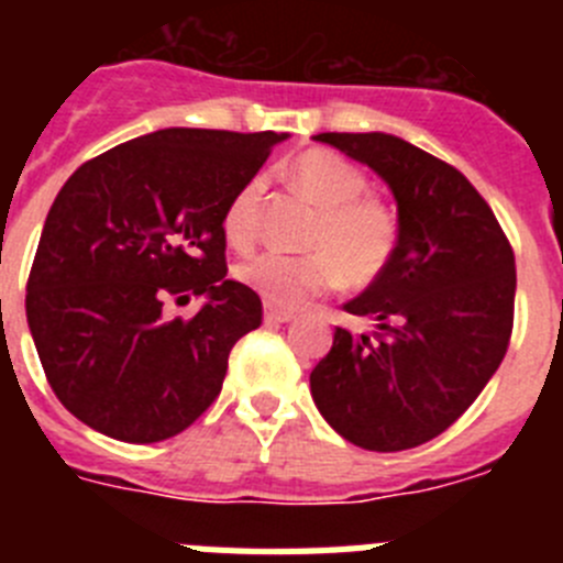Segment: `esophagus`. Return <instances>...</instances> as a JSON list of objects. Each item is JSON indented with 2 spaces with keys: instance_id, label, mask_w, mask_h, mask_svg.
<instances>
[{
  "instance_id": "1",
  "label": "esophagus",
  "mask_w": 563,
  "mask_h": 563,
  "mask_svg": "<svg viewBox=\"0 0 563 563\" xmlns=\"http://www.w3.org/2000/svg\"><path fill=\"white\" fill-rule=\"evenodd\" d=\"M292 318H296V312L278 310V307H273V305L265 307V321H267V324H287V321H292Z\"/></svg>"
}]
</instances>
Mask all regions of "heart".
Wrapping results in <instances>:
<instances>
[{
	"label": "heart",
	"mask_w": 563,
	"mask_h": 563,
	"mask_svg": "<svg viewBox=\"0 0 563 563\" xmlns=\"http://www.w3.org/2000/svg\"><path fill=\"white\" fill-rule=\"evenodd\" d=\"M298 188L321 208V220L307 239V256L258 253L236 267V278L273 307L307 305L346 278L366 287L383 276L397 251V213L377 197H366V174L330 148H310L290 166ZM265 197V177H251L236 188L222 213V233L236 251L253 247L258 213Z\"/></svg>",
	"instance_id": "b5f03b06"
}]
</instances>
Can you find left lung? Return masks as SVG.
Returning <instances> with one entry per match:
<instances>
[{
	"label": "left lung",
	"mask_w": 563,
	"mask_h": 563,
	"mask_svg": "<svg viewBox=\"0 0 563 563\" xmlns=\"http://www.w3.org/2000/svg\"><path fill=\"white\" fill-rule=\"evenodd\" d=\"M316 141L380 174L400 239L383 276L343 305L377 330L335 327L310 375L312 400L357 449H417L460 420L499 369L514 332V247L465 174L434 154L383 132Z\"/></svg>",
	"instance_id": "8db88e82"
}]
</instances>
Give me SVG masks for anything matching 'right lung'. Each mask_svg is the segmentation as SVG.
I'll return each mask as SVG.
<instances>
[{"label": "right lung", "mask_w": 563, "mask_h": 563, "mask_svg": "<svg viewBox=\"0 0 563 563\" xmlns=\"http://www.w3.org/2000/svg\"><path fill=\"white\" fill-rule=\"evenodd\" d=\"M287 134L161 129L76 168L44 222L27 327L69 415L123 442L180 434L217 400L262 298L228 278L222 213ZM206 295L188 322L168 297Z\"/></svg>", "instance_id": "add662e5"}]
</instances>
